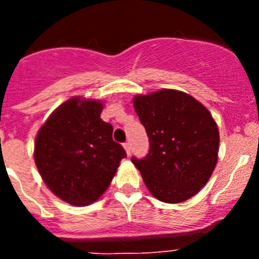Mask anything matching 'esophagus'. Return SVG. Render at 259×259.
I'll return each mask as SVG.
<instances>
[{"label": "esophagus", "mask_w": 259, "mask_h": 259, "mask_svg": "<svg viewBox=\"0 0 259 259\" xmlns=\"http://www.w3.org/2000/svg\"><path fill=\"white\" fill-rule=\"evenodd\" d=\"M123 148H124L125 152H127L128 155L131 154V144H130V143H124V144H123Z\"/></svg>", "instance_id": "obj_1"}]
</instances>
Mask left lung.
<instances>
[{"instance_id":"1","label":"left lung","mask_w":259,"mask_h":259,"mask_svg":"<svg viewBox=\"0 0 259 259\" xmlns=\"http://www.w3.org/2000/svg\"><path fill=\"white\" fill-rule=\"evenodd\" d=\"M134 106L149 137L146 157H132L157 200L179 203L200 192L218 161L219 131L209 110L180 91L136 96Z\"/></svg>"}]
</instances>
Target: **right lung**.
Instances as JSON below:
<instances>
[{"mask_svg":"<svg viewBox=\"0 0 259 259\" xmlns=\"http://www.w3.org/2000/svg\"><path fill=\"white\" fill-rule=\"evenodd\" d=\"M104 105L74 97L40 128L35 163L48 188L74 206L91 205L104 193L127 157L113 140V125L101 119Z\"/></svg>","mask_w":259,"mask_h":259,"instance_id":"add662e5","label":"right lung"}]
</instances>
